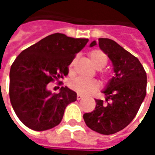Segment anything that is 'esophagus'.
<instances>
[{
  "label": "esophagus",
  "instance_id": "1",
  "mask_svg": "<svg viewBox=\"0 0 155 155\" xmlns=\"http://www.w3.org/2000/svg\"><path fill=\"white\" fill-rule=\"evenodd\" d=\"M83 97H84V96H83V95H81V94H77V100H78V101H79V100H81V99H83Z\"/></svg>",
  "mask_w": 155,
  "mask_h": 155
}]
</instances>
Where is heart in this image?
<instances>
[{
	"label": "heart",
	"instance_id": "1",
	"mask_svg": "<svg viewBox=\"0 0 155 155\" xmlns=\"http://www.w3.org/2000/svg\"><path fill=\"white\" fill-rule=\"evenodd\" d=\"M89 57L91 63L96 69L104 68L108 62V57L106 54L101 50H93L89 53ZM72 64L70 66V71H71ZM105 76V75H104ZM71 89L79 94L89 95L94 93L99 90L100 83L96 80H89L84 78H74L69 82Z\"/></svg>",
	"mask_w": 155,
	"mask_h": 155
}]
</instances>
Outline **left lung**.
<instances>
[{
  "instance_id": "1",
  "label": "left lung",
  "mask_w": 155,
  "mask_h": 155,
  "mask_svg": "<svg viewBox=\"0 0 155 155\" xmlns=\"http://www.w3.org/2000/svg\"><path fill=\"white\" fill-rule=\"evenodd\" d=\"M95 45L94 41L90 46ZM99 46L112 62L115 76L103 91L106 103L95 100V109L83 118L92 130L112 134L124 129L138 113L146 95L147 75L140 61L113 40L100 38Z\"/></svg>"
}]
</instances>
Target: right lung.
I'll return each instance as SVG.
<instances>
[{
    "mask_svg": "<svg viewBox=\"0 0 155 155\" xmlns=\"http://www.w3.org/2000/svg\"><path fill=\"white\" fill-rule=\"evenodd\" d=\"M88 39L55 33L22 51L10 71V100L19 120L30 129L44 131L58 125L65 108L77 94L62 87L55 94L47 90L50 82L63 79L75 54Z\"/></svg>",
    "mask_w": 155,
    "mask_h": 155,
    "instance_id": "obj_1",
    "label": "right lung"
}]
</instances>
